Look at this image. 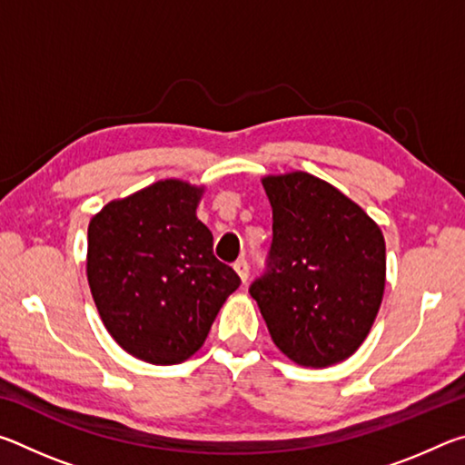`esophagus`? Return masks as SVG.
I'll list each match as a JSON object with an SVG mask.
<instances>
[{
  "mask_svg": "<svg viewBox=\"0 0 465 465\" xmlns=\"http://www.w3.org/2000/svg\"><path fill=\"white\" fill-rule=\"evenodd\" d=\"M233 269H235V272H238V277L242 279V282H246V281H248L250 266H248V261H246V258H240V261L233 264Z\"/></svg>",
  "mask_w": 465,
  "mask_h": 465,
  "instance_id": "1",
  "label": "esophagus"
}]
</instances>
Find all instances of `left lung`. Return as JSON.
Here are the masks:
<instances>
[{"mask_svg": "<svg viewBox=\"0 0 465 465\" xmlns=\"http://www.w3.org/2000/svg\"><path fill=\"white\" fill-rule=\"evenodd\" d=\"M272 207L269 264L250 287L272 342L303 367L349 359L385 289V240L355 201L308 172L264 176Z\"/></svg>", "mask_w": 465, "mask_h": 465, "instance_id": "8db88e82", "label": "left lung"}]
</instances>
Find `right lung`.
I'll return each mask as SVG.
<instances>
[{
    "instance_id": "add662e5",
    "label": "right lung",
    "mask_w": 465,
    "mask_h": 465,
    "mask_svg": "<svg viewBox=\"0 0 465 465\" xmlns=\"http://www.w3.org/2000/svg\"><path fill=\"white\" fill-rule=\"evenodd\" d=\"M204 186L168 178L110 201L88 225L90 291L110 336L152 365L201 349L240 277L196 217Z\"/></svg>"
}]
</instances>
